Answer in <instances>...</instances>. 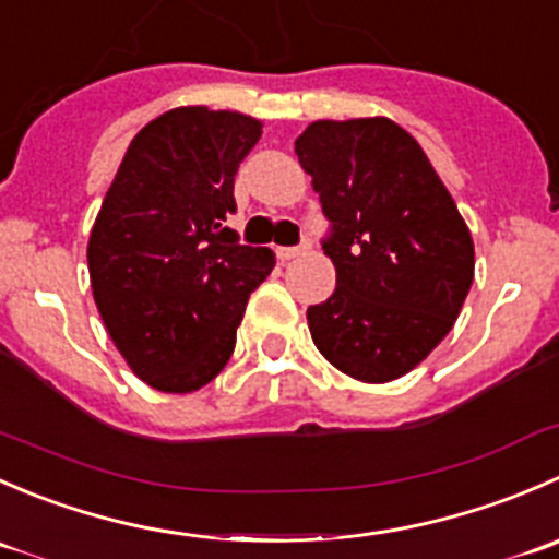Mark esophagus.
Wrapping results in <instances>:
<instances>
[{
  "instance_id": "esophagus-1",
  "label": "esophagus",
  "mask_w": 559,
  "mask_h": 559,
  "mask_svg": "<svg viewBox=\"0 0 559 559\" xmlns=\"http://www.w3.org/2000/svg\"><path fill=\"white\" fill-rule=\"evenodd\" d=\"M311 251V243H308V240H302L300 246H292V248H278V257L284 259V262H289V259H297V257H302V253H308Z\"/></svg>"
}]
</instances>
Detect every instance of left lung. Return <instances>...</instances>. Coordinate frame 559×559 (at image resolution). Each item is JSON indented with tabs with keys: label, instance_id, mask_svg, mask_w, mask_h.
I'll return each instance as SVG.
<instances>
[{
	"label": "left lung",
	"instance_id": "1",
	"mask_svg": "<svg viewBox=\"0 0 559 559\" xmlns=\"http://www.w3.org/2000/svg\"><path fill=\"white\" fill-rule=\"evenodd\" d=\"M295 154L332 222L337 286L308 308L321 357L365 384L411 373L473 284V238L421 145L392 118L308 123Z\"/></svg>",
	"mask_w": 559,
	"mask_h": 559
}]
</instances>
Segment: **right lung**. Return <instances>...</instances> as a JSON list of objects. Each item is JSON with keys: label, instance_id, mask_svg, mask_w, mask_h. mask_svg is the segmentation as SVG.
Segmentation results:
<instances>
[{"label": "right lung", "instance_id": "right-lung-1", "mask_svg": "<svg viewBox=\"0 0 559 559\" xmlns=\"http://www.w3.org/2000/svg\"><path fill=\"white\" fill-rule=\"evenodd\" d=\"M262 121L205 105L145 123L123 154L88 238V275L105 330L151 389L189 394L235 352L251 292L275 267L240 246L235 173Z\"/></svg>", "mask_w": 559, "mask_h": 559}]
</instances>
